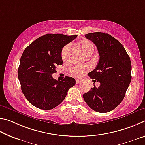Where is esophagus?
<instances>
[{
  "mask_svg": "<svg viewBox=\"0 0 145 145\" xmlns=\"http://www.w3.org/2000/svg\"><path fill=\"white\" fill-rule=\"evenodd\" d=\"M82 82V80L80 79H76V84H78V83L81 82Z\"/></svg>",
  "mask_w": 145,
  "mask_h": 145,
  "instance_id": "obj_1",
  "label": "esophagus"
}]
</instances>
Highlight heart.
I'll use <instances>...</instances> for the list:
<instances>
[{"instance_id":"b5f03b06","label":"heart","mask_w":145,"mask_h":145,"mask_svg":"<svg viewBox=\"0 0 145 145\" xmlns=\"http://www.w3.org/2000/svg\"><path fill=\"white\" fill-rule=\"evenodd\" d=\"M78 45L81 48L82 51L85 54H86L89 51L94 50V46L91 43L88 41H81V42L78 43ZM70 48L71 44H68V45L64 46L62 51H61V57H62L63 59H66ZM89 69L90 67L88 65H78L71 67L68 70V72H69L71 75L74 76L76 77H80Z\"/></svg>"}]
</instances>
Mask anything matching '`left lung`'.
Here are the masks:
<instances>
[{"instance_id": "8db88e82", "label": "left lung", "mask_w": 145, "mask_h": 145, "mask_svg": "<svg viewBox=\"0 0 145 145\" xmlns=\"http://www.w3.org/2000/svg\"><path fill=\"white\" fill-rule=\"evenodd\" d=\"M85 37L97 46L99 61L88 73L93 82L100 86L83 95L86 104L95 111L105 113L115 109L124 99L131 81V62L125 49L109 34L97 32Z\"/></svg>"}]
</instances>
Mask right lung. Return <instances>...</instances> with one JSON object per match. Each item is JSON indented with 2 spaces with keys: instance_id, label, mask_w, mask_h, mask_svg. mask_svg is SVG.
I'll list each match as a JSON object with an SVG mask.
<instances>
[{
  "instance_id": "right-lung-1",
  "label": "right lung",
  "mask_w": 145,
  "mask_h": 145,
  "mask_svg": "<svg viewBox=\"0 0 145 145\" xmlns=\"http://www.w3.org/2000/svg\"><path fill=\"white\" fill-rule=\"evenodd\" d=\"M77 35L46 34L36 39L25 50L20 58L18 77L24 96L34 106L43 110L55 108L74 86L75 80L66 76L59 81L54 79L56 66L63 64L61 51Z\"/></svg>"
}]
</instances>
